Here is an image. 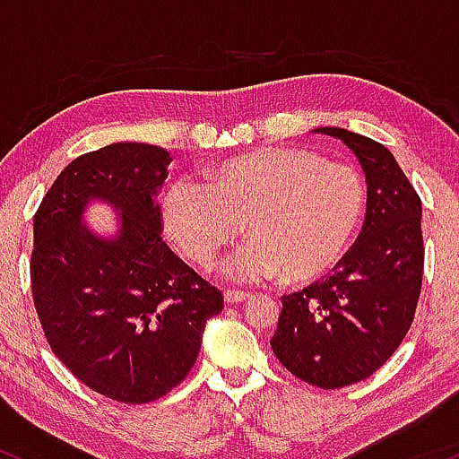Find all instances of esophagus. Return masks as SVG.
Segmentation results:
<instances>
[{
    "instance_id": "obj_1",
    "label": "esophagus",
    "mask_w": 459,
    "mask_h": 459,
    "mask_svg": "<svg viewBox=\"0 0 459 459\" xmlns=\"http://www.w3.org/2000/svg\"><path fill=\"white\" fill-rule=\"evenodd\" d=\"M246 299H250V293L235 291V289H226V291H224V302L226 304H241V302H246Z\"/></svg>"
}]
</instances>
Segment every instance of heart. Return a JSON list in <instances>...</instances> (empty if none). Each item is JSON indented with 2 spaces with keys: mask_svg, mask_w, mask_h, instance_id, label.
I'll list each match as a JSON object with an SVG mask.
<instances>
[{
  "mask_svg": "<svg viewBox=\"0 0 459 459\" xmlns=\"http://www.w3.org/2000/svg\"><path fill=\"white\" fill-rule=\"evenodd\" d=\"M365 200V183L351 166L278 146L220 163L209 183L178 177L163 194L161 218L181 255L203 267L233 244L246 222L250 241L224 263L226 276L304 284L341 261Z\"/></svg>",
  "mask_w": 459,
  "mask_h": 459,
  "instance_id": "obj_1",
  "label": "heart"
}]
</instances>
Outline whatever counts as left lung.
<instances>
[{
  "instance_id": "8db88e82",
  "label": "left lung",
  "mask_w": 459,
  "mask_h": 459,
  "mask_svg": "<svg viewBox=\"0 0 459 459\" xmlns=\"http://www.w3.org/2000/svg\"><path fill=\"white\" fill-rule=\"evenodd\" d=\"M315 134L341 140L360 161L365 224L334 272L282 296L270 343L287 371L334 391L373 376L412 325L423 282V212L386 146L341 127H319Z\"/></svg>"
}]
</instances>
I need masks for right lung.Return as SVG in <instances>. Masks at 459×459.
I'll return each instance as SVG.
<instances>
[{
	"label": "right lung",
	"instance_id": "1",
	"mask_svg": "<svg viewBox=\"0 0 459 459\" xmlns=\"http://www.w3.org/2000/svg\"><path fill=\"white\" fill-rule=\"evenodd\" d=\"M170 152L118 142L73 160L34 215L31 296L47 341L79 382L149 403L186 380L222 293L161 239L157 194ZM99 199L119 213L101 238L82 224Z\"/></svg>",
	"mask_w": 459,
	"mask_h": 459
}]
</instances>
